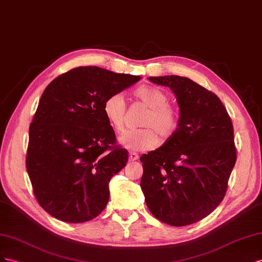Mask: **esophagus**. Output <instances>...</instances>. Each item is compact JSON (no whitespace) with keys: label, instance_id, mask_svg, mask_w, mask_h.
I'll return each mask as SVG.
<instances>
[{"label":"esophagus","instance_id":"1","mask_svg":"<svg viewBox=\"0 0 262 262\" xmlns=\"http://www.w3.org/2000/svg\"><path fill=\"white\" fill-rule=\"evenodd\" d=\"M138 158H139V156L136 154V152H134V151H130L129 152V161H136V160H138Z\"/></svg>","mask_w":262,"mask_h":262}]
</instances>
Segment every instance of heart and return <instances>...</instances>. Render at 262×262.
Segmentation results:
<instances>
[{"label": "heart", "mask_w": 262, "mask_h": 262, "mask_svg": "<svg viewBox=\"0 0 262 262\" xmlns=\"http://www.w3.org/2000/svg\"><path fill=\"white\" fill-rule=\"evenodd\" d=\"M134 96L148 107L140 125L144 128L125 132L119 137V144L136 151L150 150L158 145V134L162 140L172 137L178 127L180 115L178 110L169 104V96L160 89L140 86L134 91ZM126 104L121 94H112L104 101L103 114L108 124L116 130H122Z\"/></svg>", "instance_id": "obj_1"}]
</instances>
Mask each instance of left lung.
Returning <instances> with one entry per match:
<instances>
[{
  "mask_svg": "<svg viewBox=\"0 0 262 262\" xmlns=\"http://www.w3.org/2000/svg\"><path fill=\"white\" fill-rule=\"evenodd\" d=\"M174 93L180 121L174 135L140 157V186L149 211L171 226L210 215L223 201L236 162L233 123L216 94L189 78L150 77Z\"/></svg>",
  "mask_w": 262,
  "mask_h": 262,
  "instance_id": "8db88e82",
  "label": "left lung"
}]
</instances>
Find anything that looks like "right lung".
<instances>
[{
  "label": "right lung",
  "instance_id": "add662e5",
  "mask_svg": "<svg viewBox=\"0 0 262 262\" xmlns=\"http://www.w3.org/2000/svg\"><path fill=\"white\" fill-rule=\"evenodd\" d=\"M140 80L79 67L52 80L29 126L26 169L36 200L55 219L83 223L100 215L108 182L128 160L103 114L110 95Z\"/></svg>",
  "mask_w": 262,
  "mask_h": 262
}]
</instances>
